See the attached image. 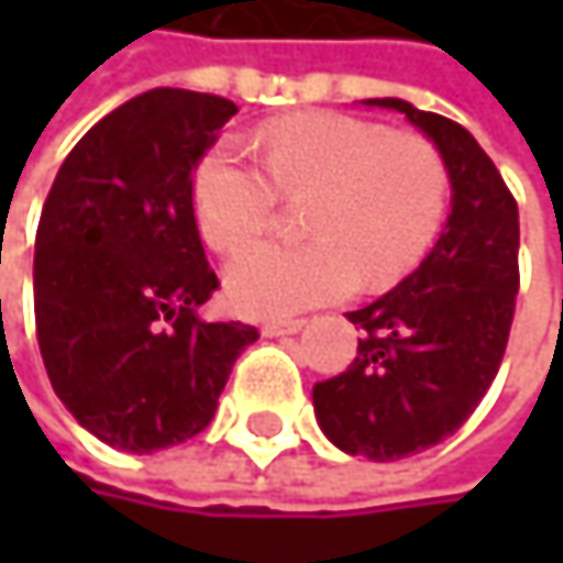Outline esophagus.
I'll list each match as a JSON object with an SVG mask.
<instances>
[{
  "label": "esophagus",
  "instance_id": "34e87169",
  "mask_svg": "<svg viewBox=\"0 0 563 563\" xmlns=\"http://www.w3.org/2000/svg\"><path fill=\"white\" fill-rule=\"evenodd\" d=\"M299 329H302V319H267V322L261 325L264 335H292V332H299Z\"/></svg>",
  "mask_w": 563,
  "mask_h": 563
}]
</instances>
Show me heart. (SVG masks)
Returning <instances> with one entry per match:
<instances>
[{
	"label": "heart",
	"mask_w": 563,
	"mask_h": 563,
	"mask_svg": "<svg viewBox=\"0 0 563 563\" xmlns=\"http://www.w3.org/2000/svg\"><path fill=\"white\" fill-rule=\"evenodd\" d=\"M261 159L211 150L191 178L205 241L224 254L254 241L280 195H309L299 244L264 241L228 264L224 286L247 316H289L358 286L404 277L433 244L450 198L437 146L345 113H292L257 133Z\"/></svg>",
	"instance_id": "obj_1"
}]
</instances>
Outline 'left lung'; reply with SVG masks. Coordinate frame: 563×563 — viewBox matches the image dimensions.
Instances as JSON below:
<instances>
[{"label":"left lung","instance_id":"obj_1","mask_svg":"<svg viewBox=\"0 0 563 563\" xmlns=\"http://www.w3.org/2000/svg\"><path fill=\"white\" fill-rule=\"evenodd\" d=\"M446 163L453 208L423 264L349 312L365 332L352 365L312 388L322 433L352 456L391 463L456 433L486 397L508 345L518 292V205L470 130L378 97Z\"/></svg>","mask_w":563,"mask_h":563}]
</instances>
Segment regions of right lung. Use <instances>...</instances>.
Returning a JSON list of instances; mask_svg holds the SVG:
<instances>
[{
  "instance_id": "obj_1",
  "label": "right lung",
  "mask_w": 563,
  "mask_h": 563,
  "mask_svg": "<svg viewBox=\"0 0 563 563\" xmlns=\"http://www.w3.org/2000/svg\"><path fill=\"white\" fill-rule=\"evenodd\" d=\"M238 107L178 87L146 90L70 150L35 238V329L60 404L97 440L153 453L201 433L244 322H205L191 172Z\"/></svg>"
}]
</instances>
